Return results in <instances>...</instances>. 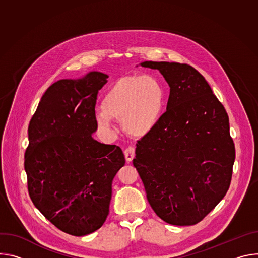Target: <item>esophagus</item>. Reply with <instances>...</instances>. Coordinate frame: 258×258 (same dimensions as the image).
Here are the masks:
<instances>
[{
  "instance_id": "esophagus-1",
  "label": "esophagus",
  "mask_w": 258,
  "mask_h": 258,
  "mask_svg": "<svg viewBox=\"0 0 258 258\" xmlns=\"http://www.w3.org/2000/svg\"><path fill=\"white\" fill-rule=\"evenodd\" d=\"M135 148L134 147H128V148L125 149L124 151V156H125V159L127 162H131L134 158H135Z\"/></svg>"
}]
</instances>
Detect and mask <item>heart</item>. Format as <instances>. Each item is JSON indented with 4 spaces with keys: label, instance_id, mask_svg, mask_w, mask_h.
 I'll return each instance as SVG.
<instances>
[{
    "label": "heart",
    "instance_id": "1",
    "mask_svg": "<svg viewBox=\"0 0 258 258\" xmlns=\"http://www.w3.org/2000/svg\"><path fill=\"white\" fill-rule=\"evenodd\" d=\"M164 105L165 92L155 78L146 75L125 77L105 94L98 120L109 128L110 118L117 119L128 135L144 137L159 122Z\"/></svg>",
    "mask_w": 258,
    "mask_h": 258
}]
</instances>
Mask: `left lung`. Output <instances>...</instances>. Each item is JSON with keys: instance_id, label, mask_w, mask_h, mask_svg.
<instances>
[{"instance_id": "8db88e82", "label": "left lung", "mask_w": 258, "mask_h": 258, "mask_svg": "<svg viewBox=\"0 0 258 258\" xmlns=\"http://www.w3.org/2000/svg\"><path fill=\"white\" fill-rule=\"evenodd\" d=\"M157 69L170 93L166 112L136 148L133 164L149 204L165 223L193 226L227 194L235 144L224 105L191 65L145 61Z\"/></svg>"}]
</instances>
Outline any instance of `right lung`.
<instances>
[{"label": "right lung", "instance_id": "right-lung-1", "mask_svg": "<svg viewBox=\"0 0 258 258\" xmlns=\"http://www.w3.org/2000/svg\"><path fill=\"white\" fill-rule=\"evenodd\" d=\"M107 78L92 71L80 80L54 83L28 125L24 168L29 197L49 222L72 236L103 226L112 180L125 163L118 146L92 137L98 127V92Z\"/></svg>", "mask_w": 258, "mask_h": 258}]
</instances>
